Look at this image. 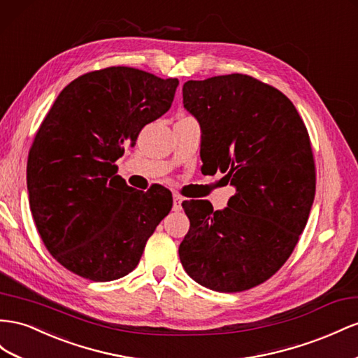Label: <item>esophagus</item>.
I'll return each instance as SVG.
<instances>
[{
	"label": "esophagus",
	"instance_id": "esophagus-1",
	"mask_svg": "<svg viewBox=\"0 0 358 358\" xmlns=\"http://www.w3.org/2000/svg\"><path fill=\"white\" fill-rule=\"evenodd\" d=\"M182 201H183V199L179 194H173V210H180Z\"/></svg>",
	"mask_w": 358,
	"mask_h": 358
}]
</instances>
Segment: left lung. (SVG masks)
<instances>
[{
	"label": "left lung",
	"instance_id": "8db88e82",
	"mask_svg": "<svg viewBox=\"0 0 358 358\" xmlns=\"http://www.w3.org/2000/svg\"><path fill=\"white\" fill-rule=\"evenodd\" d=\"M183 108L201 131L203 170L235 188L224 209L183 201L179 245L187 274L218 292H241L275 274L294 251L315 199L310 140L294 103L248 75L183 84Z\"/></svg>",
	"mask_w": 358,
	"mask_h": 358
}]
</instances>
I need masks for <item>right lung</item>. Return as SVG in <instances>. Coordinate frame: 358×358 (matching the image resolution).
I'll return each mask as SVG.
<instances>
[{
  "label": "right lung",
  "mask_w": 358,
  "mask_h": 358,
  "mask_svg": "<svg viewBox=\"0 0 358 358\" xmlns=\"http://www.w3.org/2000/svg\"><path fill=\"white\" fill-rule=\"evenodd\" d=\"M178 85L117 66L81 75L57 96L28 155L27 188L45 247L69 271L93 282L129 274L170 212L169 189L128 187L114 162L170 110Z\"/></svg>",
  "instance_id": "add662e5"
}]
</instances>
